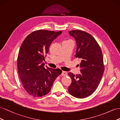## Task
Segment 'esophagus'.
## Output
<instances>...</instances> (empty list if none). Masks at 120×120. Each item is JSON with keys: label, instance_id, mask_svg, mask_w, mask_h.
<instances>
[{"label": "esophagus", "instance_id": "34e87169", "mask_svg": "<svg viewBox=\"0 0 120 120\" xmlns=\"http://www.w3.org/2000/svg\"><path fill=\"white\" fill-rule=\"evenodd\" d=\"M61 75L62 76H66V75H67V72L66 71H62V74H61Z\"/></svg>", "mask_w": 120, "mask_h": 120}]
</instances>
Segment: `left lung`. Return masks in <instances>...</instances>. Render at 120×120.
I'll return each mask as SVG.
<instances>
[{
  "instance_id": "left-lung-1",
  "label": "left lung",
  "mask_w": 120,
  "mask_h": 120,
  "mask_svg": "<svg viewBox=\"0 0 120 120\" xmlns=\"http://www.w3.org/2000/svg\"><path fill=\"white\" fill-rule=\"evenodd\" d=\"M69 33L76 41L74 57L81 61L80 74L68 73L72 82L68 91L75 98H83L93 94L100 82L105 70L103 56L97 41L90 34L78 30H70Z\"/></svg>"
}]
</instances>
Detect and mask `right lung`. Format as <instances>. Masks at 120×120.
Returning <instances> with one entry per match:
<instances>
[{
	"label": "right lung",
	"instance_id": "obj_1",
	"mask_svg": "<svg viewBox=\"0 0 120 120\" xmlns=\"http://www.w3.org/2000/svg\"><path fill=\"white\" fill-rule=\"evenodd\" d=\"M62 31L40 30L27 36L19 49L18 70L24 88L34 97H41L51 90L54 81L62 73L60 69L44 67L45 58L53 41Z\"/></svg>",
	"mask_w": 120,
	"mask_h": 120
}]
</instances>
